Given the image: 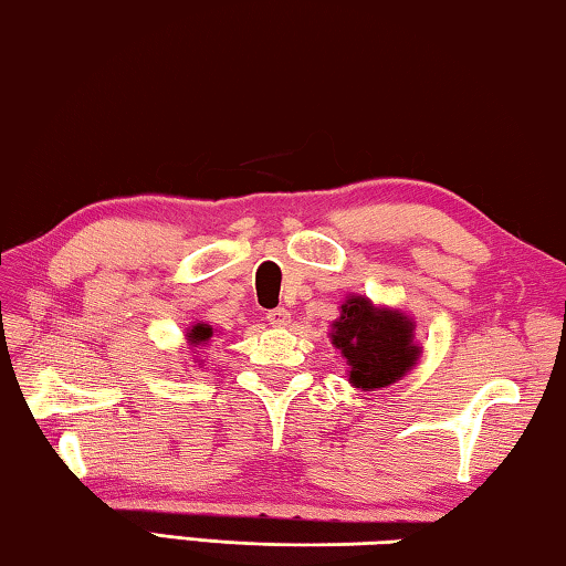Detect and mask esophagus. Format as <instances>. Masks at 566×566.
<instances>
[{"mask_svg": "<svg viewBox=\"0 0 566 566\" xmlns=\"http://www.w3.org/2000/svg\"><path fill=\"white\" fill-rule=\"evenodd\" d=\"M266 322L274 324V327H284V324L290 322V312H286L284 306H276V310L266 312Z\"/></svg>", "mask_w": 566, "mask_h": 566, "instance_id": "1", "label": "esophagus"}]
</instances>
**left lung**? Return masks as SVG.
Here are the masks:
<instances>
[{
    "label": "left lung",
    "mask_w": 566,
    "mask_h": 566,
    "mask_svg": "<svg viewBox=\"0 0 566 566\" xmlns=\"http://www.w3.org/2000/svg\"><path fill=\"white\" fill-rule=\"evenodd\" d=\"M411 324L405 314L375 310L364 296H352L342 304V317L334 322L332 342L342 349L352 367L354 387H387L419 359V347L411 342Z\"/></svg>",
    "instance_id": "obj_1"
}]
</instances>
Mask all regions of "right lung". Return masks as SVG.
Segmentation results:
<instances>
[{"label":"right lung","mask_w":566,"mask_h":566,"mask_svg":"<svg viewBox=\"0 0 566 566\" xmlns=\"http://www.w3.org/2000/svg\"><path fill=\"white\" fill-rule=\"evenodd\" d=\"M209 337H212V327H209V324H197V327L189 329L191 344H205Z\"/></svg>","instance_id":"obj_1"}]
</instances>
